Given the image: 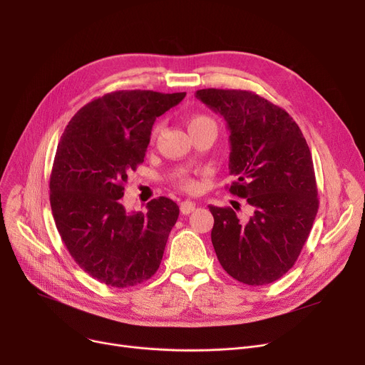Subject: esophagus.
Instances as JSON below:
<instances>
[{
	"mask_svg": "<svg viewBox=\"0 0 365 365\" xmlns=\"http://www.w3.org/2000/svg\"><path fill=\"white\" fill-rule=\"evenodd\" d=\"M195 207H197V204L192 201H183V202H180V212L183 215H190L195 210Z\"/></svg>",
	"mask_w": 365,
	"mask_h": 365,
	"instance_id": "esophagus-1",
	"label": "esophagus"
}]
</instances>
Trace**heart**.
<instances>
[{
	"instance_id": "heart-1",
	"label": "heart",
	"mask_w": 365,
	"mask_h": 365,
	"mask_svg": "<svg viewBox=\"0 0 365 365\" xmlns=\"http://www.w3.org/2000/svg\"><path fill=\"white\" fill-rule=\"evenodd\" d=\"M205 121H212V120L204 117V115H190L186 123H187V128H192V127H195V125H198L201 123H205ZM158 131H160V125H155V127L152 128V131H150V140H155ZM179 186L182 189H185V190H189V192H192V190L197 189L195 180L190 179V178H180L179 179Z\"/></svg>"
}]
</instances>
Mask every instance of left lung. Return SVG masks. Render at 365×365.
<instances>
[{
	"mask_svg": "<svg viewBox=\"0 0 365 365\" xmlns=\"http://www.w3.org/2000/svg\"><path fill=\"white\" fill-rule=\"evenodd\" d=\"M197 98L227 123L237 178L227 189L253 207L242 220L231 207L210 205L216 256L237 281L271 284L296 263L318 212L309 146L289 113L253 91L204 88Z\"/></svg>",
	"mask_w": 365,
	"mask_h": 365,
	"instance_id": "obj_1",
	"label": "left lung"
}]
</instances>
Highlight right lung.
I'll return each instance as SVG.
<instances>
[{"mask_svg": "<svg viewBox=\"0 0 365 365\" xmlns=\"http://www.w3.org/2000/svg\"><path fill=\"white\" fill-rule=\"evenodd\" d=\"M186 93L120 90L83 106L66 125L50 175L57 231L84 272L109 287L138 285L158 271L179 207L160 197L125 212L127 175L143 163L153 123Z\"/></svg>", "mask_w": 365, "mask_h": 365, "instance_id": "obj_1", "label": "right lung"}]
</instances>
